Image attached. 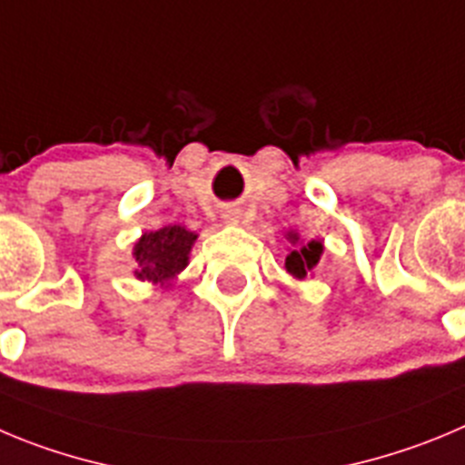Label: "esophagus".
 I'll return each mask as SVG.
<instances>
[{
  "instance_id": "34e87169",
  "label": "esophagus",
  "mask_w": 465,
  "mask_h": 465,
  "mask_svg": "<svg viewBox=\"0 0 465 465\" xmlns=\"http://www.w3.org/2000/svg\"><path fill=\"white\" fill-rule=\"evenodd\" d=\"M227 220H229V223H238V215H236V213H229Z\"/></svg>"
}]
</instances>
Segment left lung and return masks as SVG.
Instances as JSON below:
<instances>
[{"instance_id": "1", "label": "left lung", "mask_w": 465, "mask_h": 465, "mask_svg": "<svg viewBox=\"0 0 465 465\" xmlns=\"http://www.w3.org/2000/svg\"><path fill=\"white\" fill-rule=\"evenodd\" d=\"M289 241H292V252L286 254L284 268L289 275L302 280V277H305L307 272L319 263L321 252H323V245H321L319 241H310L307 245H301L296 233H289Z\"/></svg>"}]
</instances>
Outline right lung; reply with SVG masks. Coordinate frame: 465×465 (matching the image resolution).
I'll list each match as a JSON object with an SVG mask.
<instances>
[{"mask_svg":"<svg viewBox=\"0 0 465 465\" xmlns=\"http://www.w3.org/2000/svg\"><path fill=\"white\" fill-rule=\"evenodd\" d=\"M194 238L197 236L193 232L179 227V224L144 233L133 252L137 268H140L134 275L140 280L167 284L188 266V254L193 250Z\"/></svg>","mask_w":465,"mask_h":465,"instance_id":"right-lung-1","label":"right lung"}]
</instances>
